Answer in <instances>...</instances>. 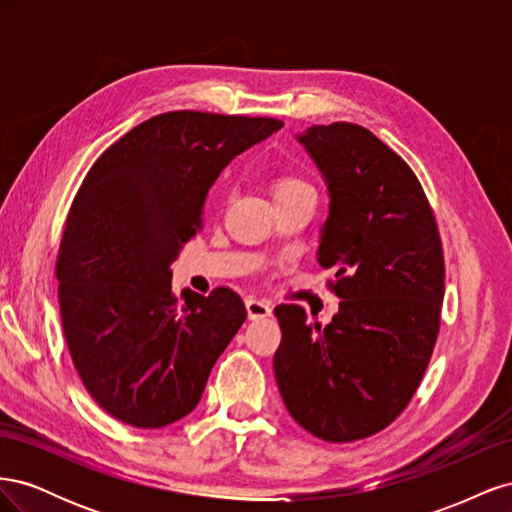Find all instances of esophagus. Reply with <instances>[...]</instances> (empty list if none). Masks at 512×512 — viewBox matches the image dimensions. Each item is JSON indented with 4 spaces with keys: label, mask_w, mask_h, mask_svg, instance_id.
Masks as SVG:
<instances>
[{
    "label": "esophagus",
    "mask_w": 512,
    "mask_h": 512,
    "mask_svg": "<svg viewBox=\"0 0 512 512\" xmlns=\"http://www.w3.org/2000/svg\"><path fill=\"white\" fill-rule=\"evenodd\" d=\"M245 307H247V316H250V320L267 318L273 312V305L269 301H265V299H247Z\"/></svg>",
    "instance_id": "1"
}]
</instances>
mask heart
<instances>
[{"label":"heart","mask_w":512,"mask_h":512,"mask_svg":"<svg viewBox=\"0 0 512 512\" xmlns=\"http://www.w3.org/2000/svg\"><path fill=\"white\" fill-rule=\"evenodd\" d=\"M303 190H312L309 185L299 179V177H292V175H286V177H280L275 183V190H273V196H284V194H292V192H303Z\"/></svg>","instance_id":"heart-1"}]
</instances>
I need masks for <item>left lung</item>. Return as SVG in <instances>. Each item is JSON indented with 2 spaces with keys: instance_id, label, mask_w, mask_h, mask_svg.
Returning <instances> with one entry per match:
<instances>
[{
  "instance_id": "1",
  "label": "left lung",
  "mask_w": 512,
  "mask_h": 512,
  "mask_svg": "<svg viewBox=\"0 0 512 512\" xmlns=\"http://www.w3.org/2000/svg\"><path fill=\"white\" fill-rule=\"evenodd\" d=\"M297 141L327 183L318 262L342 303L327 327L277 305L273 371L294 421L352 442L391 425L423 380L440 331L442 243L421 183L378 136L339 121Z\"/></svg>"
}]
</instances>
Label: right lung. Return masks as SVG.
<instances>
[{"instance_id":"obj_1","label":"right lung","mask_w":512,"mask_h":512,"mask_svg":"<svg viewBox=\"0 0 512 512\" xmlns=\"http://www.w3.org/2000/svg\"><path fill=\"white\" fill-rule=\"evenodd\" d=\"M284 123L173 111L108 147L74 196L57 256L61 324L76 371L121 423L190 414L245 322L237 292H173V265L203 226L215 179Z\"/></svg>"}]
</instances>
